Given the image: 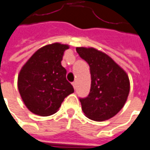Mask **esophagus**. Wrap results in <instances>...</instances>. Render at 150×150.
Returning a JSON list of instances; mask_svg holds the SVG:
<instances>
[{
    "mask_svg": "<svg viewBox=\"0 0 150 150\" xmlns=\"http://www.w3.org/2000/svg\"><path fill=\"white\" fill-rule=\"evenodd\" d=\"M72 85H73V87H74V88H76V81H74V82H72Z\"/></svg>",
    "mask_w": 150,
    "mask_h": 150,
    "instance_id": "1",
    "label": "esophagus"
}]
</instances>
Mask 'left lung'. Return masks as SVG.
I'll list each match as a JSON object with an SVG mask.
<instances>
[{
    "label": "left lung",
    "instance_id": "left-lung-1",
    "mask_svg": "<svg viewBox=\"0 0 150 150\" xmlns=\"http://www.w3.org/2000/svg\"><path fill=\"white\" fill-rule=\"evenodd\" d=\"M80 57L90 68L91 88L81 98V109L93 121L102 122L115 116L125 104L129 89L127 73L108 54L94 47H76Z\"/></svg>",
    "mask_w": 150,
    "mask_h": 150
}]
</instances>
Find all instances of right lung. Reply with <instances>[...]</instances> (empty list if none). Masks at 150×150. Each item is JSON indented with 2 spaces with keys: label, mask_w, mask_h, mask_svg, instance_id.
Here are the masks:
<instances>
[{
  "label": "right lung",
  "mask_w": 150,
  "mask_h": 150,
  "mask_svg": "<svg viewBox=\"0 0 150 150\" xmlns=\"http://www.w3.org/2000/svg\"><path fill=\"white\" fill-rule=\"evenodd\" d=\"M69 45L58 42L39 48L23 65L18 75L21 97L32 113L47 116L57 112L65 97L74 92L62 66Z\"/></svg>",
  "instance_id": "1"
}]
</instances>
